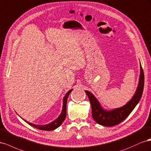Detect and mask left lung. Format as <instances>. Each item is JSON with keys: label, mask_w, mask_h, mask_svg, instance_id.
Returning a JSON list of instances; mask_svg holds the SVG:
<instances>
[{"label": "left lung", "mask_w": 151, "mask_h": 151, "mask_svg": "<svg viewBox=\"0 0 151 151\" xmlns=\"http://www.w3.org/2000/svg\"><path fill=\"white\" fill-rule=\"evenodd\" d=\"M144 86V73L142 67L140 65L139 83L135 95L125 106L112 111L103 109L93 95L87 90H85V93L88 97L91 104L92 114L93 119L98 124L106 127H113L122 122L132 113V111L140 101L143 93Z\"/></svg>", "instance_id": "1"}]
</instances>
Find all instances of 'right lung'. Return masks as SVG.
<instances>
[{
    "label": "right lung",
    "mask_w": 151,
    "mask_h": 151,
    "mask_svg": "<svg viewBox=\"0 0 151 151\" xmlns=\"http://www.w3.org/2000/svg\"><path fill=\"white\" fill-rule=\"evenodd\" d=\"M73 89H71L70 91H68L67 93L66 94V96H64V99H63V110L61 112V114L60 115L59 117L55 120V121L52 122V123L48 124H45V125H37V124H33L31 123H29L28 122L24 120V122H27L28 124H29L30 126H32L34 128H36L37 129H38V130H45V131H50V130H54L55 128H58L62 123L64 121V119L66 118V104H67V100L69 95Z\"/></svg>",
    "instance_id": "add662e5"
}]
</instances>
